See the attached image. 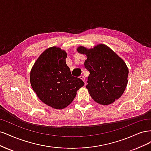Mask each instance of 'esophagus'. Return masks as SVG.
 Listing matches in <instances>:
<instances>
[{
	"label": "esophagus",
	"instance_id": "obj_1",
	"mask_svg": "<svg viewBox=\"0 0 151 151\" xmlns=\"http://www.w3.org/2000/svg\"><path fill=\"white\" fill-rule=\"evenodd\" d=\"M80 79H81L83 81H85V77L83 76V75H81L80 76Z\"/></svg>",
	"mask_w": 151,
	"mask_h": 151
}]
</instances>
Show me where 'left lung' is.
<instances>
[{
	"label": "left lung",
	"mask_w": 151,
	"mask_h": 151,
	"mask_svg": "<svg viewBox=\"0 0 151 151\" xmlns=\"http://www.w3.org/2000/svg\"><path fill=\"white\" fill-rule=\"evenodd\" d=\"M77 51L86 56L85 67L90 75L86 87L91 98L103 105L119 99L128 83L129 69L124 61L104 44L91 49L79 46Z\"/></svg>",
	"instance_id": "obj_1"
}]
</instances>
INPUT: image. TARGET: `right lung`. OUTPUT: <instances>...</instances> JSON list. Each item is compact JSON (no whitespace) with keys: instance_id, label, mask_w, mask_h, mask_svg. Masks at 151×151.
<instances>
[{"instance_id":"1","label":"right lung","mask_w":151,"mask_h":151,"mask_svg":"<svg viewBox=\"0 0 151 151\" xmlns=\"http://www.w3.org/2000/svg\"><path fill=\"white\" fill-rule=\"evenodd\" d=\"M65 50L53 46L39 56L30 73L32 88L43 103L55 109L68 106L85 83L71 75Z\"/></svg>"}]
</instances>
